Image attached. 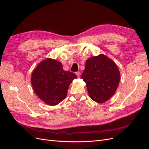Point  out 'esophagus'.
Masks as SVG:
<instances>
[{
	"label": "esophagus",
	"instance_id": "obj_1",
	"mask_svg": "<svg viewBox=\"0 0 149 149\" xmlns=\"http://www.w3.org/2000/svg\"><path fill=\"white\" fill-rule=\"evenodd\" d=\"M80 74H81V73H80L79 71H78V72H76V76H77L78 78H79V76H80Z\"/></svg>",
	"mask_w": 149,
	"mask_h": 149
}]
</instances>
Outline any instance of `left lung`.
<instances>
[{
    "label": "left lung",
    "instance_id": "1",
    "mask_svg": "<svg viewBox=\"0 0 149 149\" xmlns=\"http://www.w3.org/2000/svg\"><path fill=\"white\" fill-rule=\"evenodd\" d=\"M81 78L86 84L93 101L103 103L115 93L120 81V73L115 63L104 55L89 58L86 61Z\"/></svg>",
    "mask_w": 149,
    "mask_h": 149
}]
</instances>
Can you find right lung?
I'll return each mask as SVG.
<instances>
[{
    "mask_svg": "<svg viewBox=\"0 0 149 149\" xmlns=\"http://www.w3.org/2000/svg\"><path fill=\"white\" fill-rule=\"evenodd\" d=\"M76 75L63 69L60 62L47 58L33 70L31 82L36 94L48 105L58 104L66 98L69 85Z\"/></svg>",
    "mask_w": 149,
    "mask_h": 149,
    "instance_id": "right-lung-1",
    "label": "right lung"
}]
</instances>
